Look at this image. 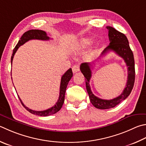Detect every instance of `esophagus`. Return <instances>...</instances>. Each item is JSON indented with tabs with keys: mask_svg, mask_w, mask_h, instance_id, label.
I'll return each instance as SVG.
<instances>
[{
	"mask_svg": "<svg viewBox=\"0 0 146 146\" xmlns=\"http://www.w3.org/2000/svg\"><path fill=\"white\" fill-rule=\"evenodd\" d=\"M80 70V68H79L78 65H74L72 68V71L73 73H77Z\"/></svg>",
	"mask_w": 146,
	"mask_h": 146,
	"instance_id": "esophagus-1",
	"label": "esophagus"
}]
</instances>
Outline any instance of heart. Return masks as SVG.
<instances>
[{"mask_svg":"<svg viewBox=\"0 0 146 146\" xmlns=\"http://www.w3.org/2000/svg\"><path fill=\"white\" fill-rule=\"evenodd\" d=\"M91 43V39H89V38H84L82 40V44H83L84 46L89 45V44ZM98 51H99L98 49L95 50L94 51L92 52V55L97 54V53L98 52Z\"/></svg>","mask_w":146,"mask_h":146,"instance_id":"b5f03b06","label":"heart"}]
</instances>
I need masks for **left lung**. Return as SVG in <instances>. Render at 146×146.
<instances>
[{"mask_svg":"<svg viewBox=\"0 0 146 146\" xmlns=\"http://www.w3.org/2000/svg\"><path fill=\"white\" fill-rule=\"evenodd\" d=\"M107 29L108 31V38L110 44L103 50L102 53V57L108 51H113L119 56L124 59V62L128 67V78L126 87L122 93L117 98L112 100H103L99 98L93 94L91 87L89 85L90 79L91 78V66L92 63L84 62L80 65V71L83 73L86 80V85L87 91L88 92L90 101L94 107L99 109H108V108L115 107L122 101L125 100L128 97L133 89L135 76V60L133 54L129 45V42L126 36L124 34L120 33L114 28L107 26Z\"/></svg>","mask_w":146,"mask_h":146,"instance_id":"obj_1","label":"left lung"}]
</instances>
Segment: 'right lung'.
<instances>
[{
    "instance_id": "1",
    "label": "right lung",
    "mask_w": 146,
    "mask_h": 146,
    "mask_svg": "<svg viewBox=\"0 0 146 146\" xmlns=\"http://www.w3.org/2000/svg\"><path fill=\"white\" fill-rule=\"evenodd\" d=\"M31 39H39V40H49L50 38L47 36L46 32L41 30H38V29H33V30H29L23 34L22 36L20 38V39L18 41V43H17V45H16L15 48L13 50V54L11 56V62H12L13 60V57H14V55L15 54L16 52L17 51L20 46L23 45V44L25 43L26 42H27L29 40H31ZM73 76V73H72V70L71 68H70L69 70L66 71V72L62 76L61 78V81H60V93H59V100H57V103H55L54 106H53L52 107L48 108V109L43 110V111H36L31 110L30 108L26 107V106L23 104L22 100L20 98V97L18 96L20 99V102L22 103V105L24 107L26 110H28L29 112L34 115H38L40 116H48L50 115L54 114V113H57V112L60 110V108H62L63 103L64 102V97H65V92H66V87H67L69 81L71 80V77Z\"/></svg>"
}]
</instances>
